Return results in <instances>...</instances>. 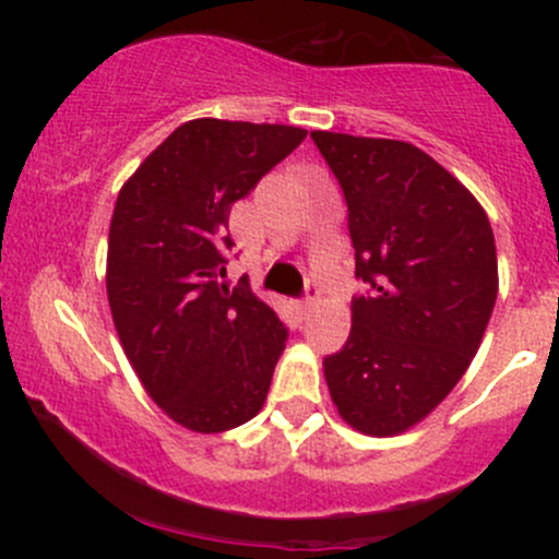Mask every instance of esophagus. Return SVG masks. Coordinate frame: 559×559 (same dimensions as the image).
Wrapping results in <instances>:
<instances>
[{"label":"esophagus","mask_w":559,"mask_h":559,"mask_svg":"<svg viewBox=\"0 0 559 559\" xmlns=\"http://www.w3.org/2000/svg\"><path fill=\"white\" fill-rule=\"evenodd\" d=\"M318 294H320L318 284H307V297H305V305H301V312H305V316L318 307Z\"/></svg>","instance_id":"esophagus-1"}]
</instances>
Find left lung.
Here are the masks:
<instances>
[{
  "label": "left lung",
  "instance_id": "obj_1",
  "mask_svg": "<svg viewBox=\"0 0 559 559\" xmlns=\"http://www.w3.org/2000/svg\"><path fill=\"white\" fill-rule=\"evenodd\" d=\"M349 207L352 331L323 360L338 415L396 436L431 415L478 352L499 292L478 199L407 141L312 131Z\"/></svg>",
  "mask_w": 559,
  "mask_h": 559
}]
</instances>
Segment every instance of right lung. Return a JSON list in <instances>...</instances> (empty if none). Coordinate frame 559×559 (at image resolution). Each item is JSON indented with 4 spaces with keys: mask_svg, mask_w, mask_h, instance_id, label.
Segmentation results:
<instances>
[{
    "mask_svg": "<svg viewBox=\"0 0 559 559\" xmlns=\"http://www.w3.org/2000/svg\"><path fill=\"white\" fill-rule=\"evenodd\" d=\"M305 128L197 118L123 183L107 239L112 323L141 386L168 418L223 433L265 404L288 331L249 288H228L230 204Z\"/></svg>",
    "mask_w": 559,
    "mask_h": 559,
    "instance_id": "obj_1",
    "label": "right lung"
}]
</instances>
